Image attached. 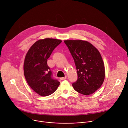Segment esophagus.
I'll use <instances>...</instances> for the list:
<instances>
[{
    "label": "esophagus",
    "mask_w": 128,
    "mask_h": 128,
    "mask_svg": "<svg viewBox=\"0 0 128 128\" xmlns=\"http://www.w3.org/2000/svg\"><path fill=\"white\" fill-rule=\"evenodd\" d=\"M66 76H65V77H63V78H60V80H65L66 78Z\"/></svg>",
    "instance_id": "1"
}]
</instances>
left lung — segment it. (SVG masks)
Returning <instances> with one entry per match:
<instances>
[{
	"label": "left lung",
	"instance_id": "8db88e82",
	"mask_svg": "<svg viewBox=\"0 0 128 128\" xmlns=\"http://www.w3.org/2000/svg\"><path fill=\"white\" fill-rule=\"evenodd\" d=\"M64 42L74 59L78 74L74 89L84 95L94 93L100 88L105 78L104 64L99 50L91 44L82 40Z\"/></svg>",
	"mask_w": 128,
	"mask_h": 128
}]
</instances>
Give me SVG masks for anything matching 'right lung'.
Returning a JSON list of instances; mask_svg holds the SVG:
<instances>
[{
	"label": "right lung",
	"mask_w": 128,
	"mask_h": 128,
	"mask_svg": "<svg viewBox=\"0 0 128 128\" xmlns=\"http://www.w3.org/2000/svg\"><path fill=\"white\" fill-rule=\"evenodd\" d=\"M61 40L45 38L36 42L29 48L25 56L24 72L30 88L42 96L54 93L60 82L52 78V72L47 64L48 59Z\"/></svg>",
	"instance_id": "obj_1"
}]
</instances>
